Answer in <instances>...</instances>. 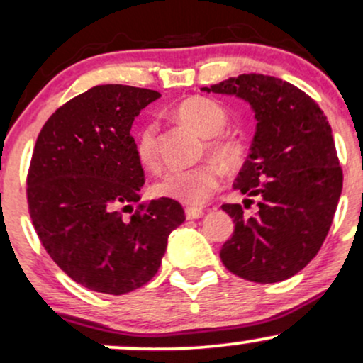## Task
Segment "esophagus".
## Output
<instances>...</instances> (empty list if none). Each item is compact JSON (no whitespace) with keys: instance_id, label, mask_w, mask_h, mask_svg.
Masks as SVG:
<instances>
[{"instance_id":"obj_1","label":"esophagus","mask_w":363,"mask_h":363,"mask_svg":"<svg viewBox=\"0 0 363 363\" xmlns=\"http://www.w3.org/2000/svg\"><path fill=\"white\" fill-rule=\"evenodd\" d=\"M203 210L202 208H195V207H189L185 210V216H186V218H189V220H191V218H200V217H203Z\"/></svg>"}]
</instances>
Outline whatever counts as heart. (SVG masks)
<instances>
[{
    "label": "heart",
    "instance_id": "heart-1",
    "mask_svg": "<svg viewBox=\"0 0 363 363\" xmlns=\"http://www.w3.org/2000/svg\"><path fill=\"white\" fill-rule=\"evenodd\" d=\"M173 116L205 138V151L213 161L223 168L239 167L244 158V145L237 138L223 133L229 124V114L218 102L200 96L189 97L174 106ZM134 150L138 161L146 169L158 168L160 155L153 123L145 124L138 131ZM222 177V168L216 163H202L186 169H169L155 183L153 191L156 196L177 200L190 207H200L218 190Z\"/></svg>",
    "mask_w": 363,
    "mask_h": 363
}]
</instances>
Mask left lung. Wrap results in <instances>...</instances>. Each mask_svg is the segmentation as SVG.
<instances>
[{
    "label": "left lung",
    "instance_id": "1",
    "mask_svg": "<svg viewBox=\"0 0 363 363\" xmlns=\"http://www.w3.org/2000/svg\"><path fill=\"white\" fill-rule=\"evenodd\" d=\"M202 91L240 97L257 119L234 183L247 199L222 205L235 223L220 250L223 266L252 283L288 279L318 254L342 194L332 128L306 92L271 75L242 74Z\"/></svg>",
    "mask_w": 363,
    "mask_h": 363
}]
</instances>
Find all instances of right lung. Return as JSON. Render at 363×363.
<instances>
[{"mask_svg": "<svg viewBox=\"0 0 363 363\" xmlns=\"http://www.w3.org/2000/svg\"><path fill=\"white\" fill-rule=\"evenodd\" d=\"M160 97L96 86L58 107L35 143L26 177L31 222L53 262L91 291L118 296L145 286L160 269L169 232L185 220L182 205L163 196L133 210L145 172L129 131Z\"/></svg>", "mask_w": 363, "mask_h": 363, "instance_id": "add662e5", "label": "right lung"}]
</instances>
